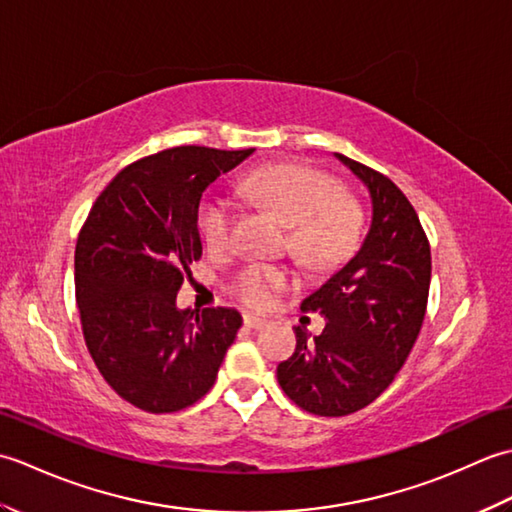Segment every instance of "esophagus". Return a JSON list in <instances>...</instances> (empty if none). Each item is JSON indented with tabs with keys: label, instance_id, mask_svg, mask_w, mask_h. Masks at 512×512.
I'll use <instances>...</instances> for the list:
<instances>
[{
	"label": "esophagus",
	"instance_id": "obj_1",
	"mask_svg": "<svg viewBox=\"0 0 512 512\" xmlns=\"http://www.w3.org/2000/svg\"><path fill=\"white\" fill-rule=\"evenodd\" d=\"M244 325H246V328L259 330V328H264L266 321H264V319H257V317H253V314H246V317H244Z\"/></svg>",
	"mask_w": 512,
	"mask_h": 512
}]
</instances>
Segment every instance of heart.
I'll return each mask as SVG.
<instances>
[{"label": "heart", "mask_w": 512, "mask_h": 512, "mask_svg": "<svg viewBox=\"0 0 512 512\" xmlns=\"http://www.w3.org/2000/svg\"><path fill=\"white\" fill-rule=\"evenodd\" d=\"M239 189L288 224V248L301 264L332 268L352 253L361 233V211L350 195L325 173L277 162L246 173ZM233 204L222 195H206L198 226L211 248H226L233 239ZM292 284L288 270L253 264L233 281L235 295L253 308H266L277 292Z\"/></svg>", "instance_id": "1"}]
</instances>
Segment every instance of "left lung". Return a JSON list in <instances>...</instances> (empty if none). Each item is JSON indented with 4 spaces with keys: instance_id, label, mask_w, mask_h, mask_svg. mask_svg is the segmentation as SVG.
Returning a JSON list of instances; mask_svg holds the SVG:
<instances>
[{
    "instance_id": "8db88e82",
    "label": "left lung",
    "mask_w": 512,
    "mask_h": 512,
    "mask_svg": "<svg viewBox=\"0 0 512 512\" xmlns=\"http://www.w3.org/2000/svg\"><path fill=\"white\" fill-rule=\"evenodd\" d=\"M365 184L372 220L361 248L301 301L325 328L279 363L284 394L314 416H347L391 385L416 343L431 284V248L409 200L383 173L334 154Z\"/></svg>"
}]
</instances>
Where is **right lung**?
I'll use <instances>...</instances> for the list:
<instances>
[{"mask_svg": "<svg viewBox=\"0 0 512 512\" xmlns=\"http://www.w3.org/2000/svg\"><path fill=\"white\" fill-rule=\"evenodd\" d=\"M255 149L173 147L107 184L74 250L85 345L118 396L149 413L198 402L242 328L233 308L180 310L176 295L202 257V193Z\"/></svg>", "mask_w": 512, "mask_h": 512, "instance_id": "1", "label": "right lung"}]
</instances>
